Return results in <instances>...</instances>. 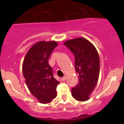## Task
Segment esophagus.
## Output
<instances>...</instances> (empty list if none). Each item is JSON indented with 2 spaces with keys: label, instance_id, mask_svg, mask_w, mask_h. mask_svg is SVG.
Here are the masks:
<instances>
[{
  "label": "esophagus",
  "instance_id": "1",
  "mask_svg": "<svg viewBox=\"0 0 124 124\" xmlns=\"http://www.w3.org/2000/svg\"><path fill=\"white\" fill-rule=\"evenodd\" d=\"M66 78H67V76H63V77L61 78V80L64 81H65V80L66 79Z\"/></svg>",
  "mask_w": 124,
  "mask_h": 124
}]
</instances>
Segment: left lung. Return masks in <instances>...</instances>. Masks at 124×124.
<instances>
[{
    "instance_id": "left-lung-1",
    "label": "left lung",
    "mask_w": 124,
    "mask_h": 124,
    "mask_svg": "<svg viewBox=\"0 0 124 124\" xmlns=\"http://www.w3.org/2000/svg\"><path fill=\"white\" fill-rule=\"evenodd\" d=\"M64 45L73 53L79 83L71 89L73 97L79 101H86L98 81L100 68L99 54L94 46L86 38L68 40Z\"/></svg>"
}]
</instances>
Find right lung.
I'll return each mask as SVG.
<instances>
[{
  "mask_svg": "<svg viewBox=\"0 0 124 124\" xmlns=\"http://www.w3.org/2000/svg\"><path fill=\"white\" fill-rule=\"evenodd\" d=\"M58 46L56 41H39L27 53L23 63V74L30 93L43 104L51 102L57 96L58 81L49 65L48 59Z\"/></svg>",
  "mask_w": 124,
  "mask_h": 124,
  "instance_id": "right-lung-1",
  "label": "right lung"
}]
</instances>
